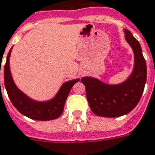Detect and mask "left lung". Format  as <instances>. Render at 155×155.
Masks as SVG:
<instances>
[{
	"instance_id": "1",
	"label": "left lung",
	"mask_w": 155,
	"mask_h": 155,
	"mask_svg": "<svg viewBox=\"0 0 155 155\" xmlns=\"http://www.w3.org/2000/svg\"><path fill=\"white\" fill-rule=\"evenodd\" d=\"M125 39L134 54L132 74L120 84L109 85L93 77H83L86 97L91 111L99 117H117L129 113L141 98L147 80V67L138 41L127 29Z\"/></svg>"
}]
</instances>
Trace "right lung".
I'll use <instances>...</instances> for the list:
<instances>
[{"instance_id":"add662e5","label":"right lung","mask_w":155,"mask_h":155,"mask_svg":"<svg viewBox=\"0 0 155 155\" xmlns=\"http://www.w3.org/2000/svg\"><path fill=\"white\" fill-rule=\"evenodd\" d=\"M12 48L7 54L6 62L4 67V82L5 87L8 94L10 100L17 111L22 115L29 118L38 121H49L56 119L61 115L64 111V103L69 96L72 86L80 81V79H74L72 81L64 82L54 97L48 101H38L31 99L29 96L18 89L14 83L12 73L10 70V55ZM1 73V66H0Z\"/></svg>"}]
</instances>
